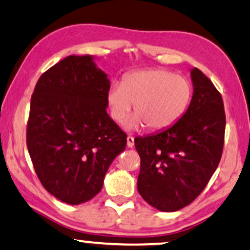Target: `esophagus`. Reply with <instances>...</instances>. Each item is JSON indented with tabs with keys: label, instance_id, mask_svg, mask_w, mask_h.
<instances>
[{
	"label": "esophagus",
	"instance_id": "obj_1",
	"mask_svg": "<svg viewBox=\"0 0 250 250\" xmlns=\"http://www.w3.org/2000/svg\"><path fill=\"white\" fill-rule=\"evenodd\" d=\"M127 146L129 148H132L135 146L134 137H131V136H128V137H127Z\"/></svg>",
	"mask_w": 250,
	"mask_h": 250
}]
</instances>
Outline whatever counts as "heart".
I'll list each match as a JSON object with an SVG mask.
<instances>
[{
	"label": "heart",
	"instance_id": "1",
	"mask_svg": "<svg viewBox=\"0 0 250 250\" xmlns=\"http://www.w3.org/2000/svg\"><path fill=\"white\" fill-rule=\"evenodd\" d=\"M191 94V84L183 76L164 69H143L129 73L121 84L109 86L106 101L115 122H125L135 104L136 115L125 127L161 130L184 114Z\"/></svg>",
	"mask_w": 250,
	"mask_h": 250
}]
</instances>
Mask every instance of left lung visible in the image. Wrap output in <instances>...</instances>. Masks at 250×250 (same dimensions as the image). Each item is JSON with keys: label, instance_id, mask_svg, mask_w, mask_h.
I'll list each match as a JSON object with an SVG mask.
<instances>
[{"label": "left lung", "instance_id": "1", "mask_svg": "<svg viewBox=\"0 0 250 250\" xmlns=\"http://www.w3.org/2000/svg\"><path fill=\"white\" fill-rule=\"evenodd\" d=\"M193 96L171 127L136 137L141 156L137 188L160 211H176L204 191L221 160L225 132L222 96L197 67L191 69Z\"/></svg>", "mask_w": 250, "mask_h": 250}]
</instances>
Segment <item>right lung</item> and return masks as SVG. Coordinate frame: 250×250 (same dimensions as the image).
Returning <instances> with one entry per match:
<instances>
[{"instance_id": "1", "label": "right lung", "mask_w": 250, "mask_h": 250, "mask_svg": "<svg viewBox=\"0 0 250 250\" xmlns=\"http://www.w3.org/2000/svg\"><path fill=\"white\" fill-rule=\"evenodd\" d=\"M90 55L68 56L36 83L27 125V148L50 194L68 205L101 192L127 135L106 112L111 86Z\"/></svg>"}]
</instances>
